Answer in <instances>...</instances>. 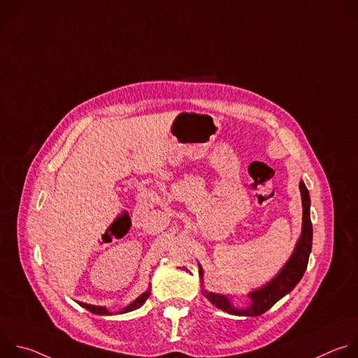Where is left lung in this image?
<instances>
[{"label":"left lung","instance_id":"8db88e82","mask_svg":"<svg viewBox=\"0 0 358 358\" xmlns=\"http://www.w3.org/2000/svg\"><path fill=\"white\" fill-rule=\"evenodd\" d=\"M300 194H301V206H303V224H301V235L297 241L296 249L285 268L279 272V275L269 282L266 286L249 293L252 304L246 309H235L231 304L229 299L222 294H217L208 290H202V294L206 296L218 309L235 315V316H261L266 310H269L272 306L280 300L285 294H287L301 279L304 275L306 268H308L309 255L312 250V238H313V228L310 221V195L304 182L300 181L299 184ZM199 266V265H198ZM199 276L202 279V269L199 266Z\"/></svg>","mask_w":358,"mask_h":358}]
</instances>
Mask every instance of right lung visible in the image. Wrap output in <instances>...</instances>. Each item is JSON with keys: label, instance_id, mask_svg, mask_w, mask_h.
I'll return each mask as SVG.
<instances>
[{"label": "right lung", "instance_id": "add662e5", "mask_svg": "<svg viewBox=\"0 0 358 358\" xmlns=\"http://www.w3.org/2000/svg\"><path fill=\"white\" fill-rule=\"evenodd\" d=\"M150 296V289L147 292H144L141 296H138L131 304H129L127 308H124L120 313H127V312H131V310H136L138 309L140 306L144 304V301L148 299ZM82 308H85L86 310H89L90 313H94V315H110V312H108L105 308H100V306H92V304H86V303H79Z\"/></svg>", "mask_w": 358, "mask_h": 358}]
</instances>
